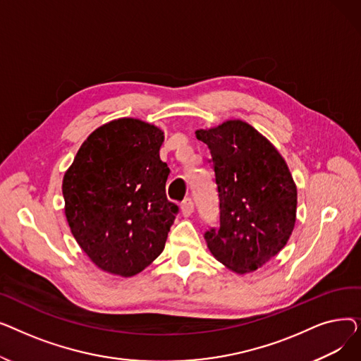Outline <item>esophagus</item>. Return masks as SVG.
Wrapping results in <instances>:
<instances>
[{"mask_svg": "<svg viewBox=\"0 0 361 361\" xmlns=\"http://www.w3.org/2000/svg\"><path fill=\"white\" fill-rule=\"evenodd\" d=\"M193 211H195V203L190 197H188L181 203V214H183V216L187 218L193 214Z\"/></svg>", "mask_w": 361, "mask_h": 361, "instance_id": "1", "label": "esophagus"}]
</instances>
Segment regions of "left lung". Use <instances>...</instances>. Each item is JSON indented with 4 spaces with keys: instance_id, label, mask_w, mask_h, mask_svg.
Instances as JSON below:
<instances>
[{
    "instance_id": "8db88e82",
    "label": "left lung",
    "mask_w": 361,
    "mask_h": 361,
    "mask_svg": "<svg viewBox=\"0 0 361 361\" xmlns=\"http://www.w3.org/2000/svg\"><path fill=\"white\" fill-rule=\"evenodd\" d=\"M211 150L219 226L204 233L214 257L235 274L275 257L295 225L297 187L275 146L250 124L228 120L196 131Z\"/></svg>"
}]
</instances>
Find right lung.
Here are the masks:
<instances>
[{"instance_id":"1","label":"right lung","mask_w":361,"mask_h":361,"mask_svg":"<svg viewBox=\"0 0 361 361\" xmlns=\"http://www.w3.org/2000/svg\"><path fill=\"white\" fill-rule=\"evenodd\" d=\"M164 131L136 118L109 121L83 142L63 178L71 234L97 267L133 276L164 250L178 206L168 202Z\"/></svg>"}]
</instances>
